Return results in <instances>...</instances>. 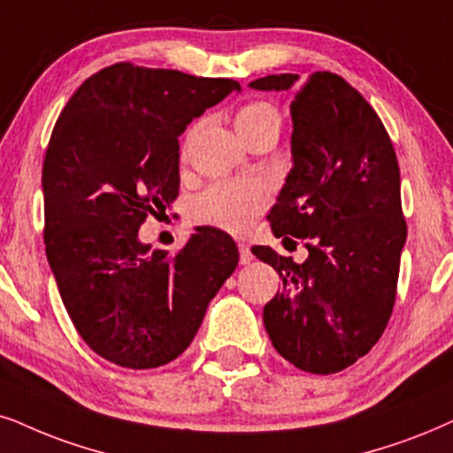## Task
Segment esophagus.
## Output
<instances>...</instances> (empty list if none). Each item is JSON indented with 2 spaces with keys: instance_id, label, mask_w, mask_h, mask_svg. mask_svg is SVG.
I'll use <instances>...</instances> for the list:
<instances>
[{
  "instance_id": "1",
  "label": "esophagus",
  "mask_w": 453,
  "mask_h": 453,
  "mask_svg": "<svg viewBox=\"0 0 453 453\" xmlns=\"http://www.w3.org/2000/svg\"><path fill=\"white\" fill-rule=\"evenodd\" d=\"M238 250H240V263L242 265H250V261L255 259L253 253H250V249L246 244H238Z\"/></svg>"
}]
</instances>
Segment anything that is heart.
Instances as JSON below:
<instances>
[{"instance_id": "obj_1", "label": "heart", "mask_w": 453, "mask_h": 453, "mask_svg": "<svg viewBox=\"0 0 453 453\" xmlns=\"http://www.w3.org/2000/svg\"><path fill=\"white\" fill-rule=\"evenodd\" d=\"M236 129L249 146L263 137L276 140L282 127V114L272 102L250 100L236 111ZM267 204V192L259 181L223 180L211 184L194 198L192 215L204 226L223 232L244 234Z\"/></svg>"}]
</instances>
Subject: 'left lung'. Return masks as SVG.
<instances>
[{"mask_svg":"<svg viewBox=\"0 0 453 453\" xmlns=\"http://www.w3.org/2000/svg\"><path fill=\"white\" fill-rule=\"evenodd\" d=\"M267 74L255 89H295L293 169L267 215L288 250L253 246L282 288L263 309L272 345L303 372L336 374L379 342L393 313L408 236L402 177L385 125L345 79L316 71Z\"/></svg>","mask_w":453,"mask_h":453,"instance_id":"left-lung-1","label":"left lung"}]
</instances>
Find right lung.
Segmentation results:
<instances>
[{"label":"right lung","mask_w":453,"mask_h":453,"mask_svg":"<svg viewBox=\"0 0 453 453\" xmlns=\"http://www.w3.org/2000/svg\"><path fill=\"white\" fill-rule=\"evenodd\" d=\"M234 89V79L117 62L85 79L56 121L42 171L45 253L79 336L108 362H173L238 265L215 227L173 255L137 240L180 194V135Z\"/></svg>","instance_id":"right-lung-1"}]
</instances>
